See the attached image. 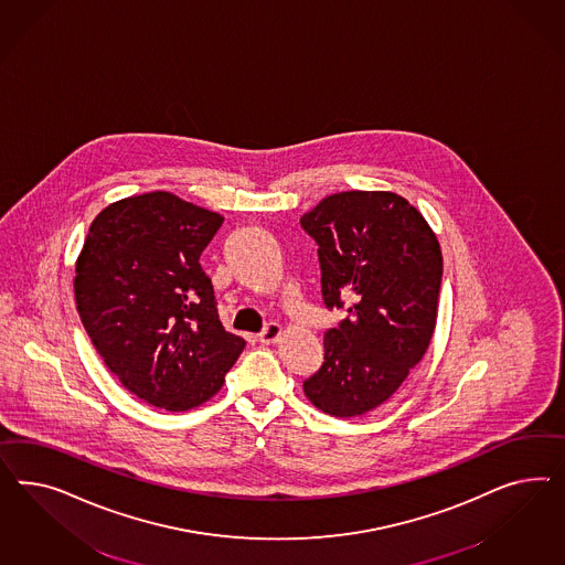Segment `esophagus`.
I'll use <instances>...</instances> for the list:
<instances>
[{
  "mask_svg": "<svg viewBox=\"0 0 565 565\" xmlns=\"http://www.w3.org/2000/svg\"><path fill=\"white\" fill-rule=\"evenodd\" d=\"M279 335H281V327L277 326V323H267V326L263 327V331L258 333L257 340L260 343H274L279 340Z\"/></svg>",
  "mask_w": 565,
  "mask_h": 565,
  "instance_id": "34e87169",
  "label": "esophagus"
}]
</instances>
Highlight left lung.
<instances>
[{"instance_id": "8db88e82", "label": "left lung", "mask_w": 565, "mask_h": 565, "mask_svg": "<svg viewBox=\"0 0 565 565\" xmlns=\"http://www.w3.org/2000/svg\"><path fill=\"white\" fill-rule=\"evenodd\" d=\"M317 242L327 310L348 315L327 329L326 356L302 383L319 411L352 418L394 395L427 352L444 275L425 217L394 192L350 190L300 217Z\"/></svg>"}]
</instances>
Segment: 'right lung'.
Wrapping results in <instances>:
<instances>
[{"label":"right lung","instance_id":"right-lung-1","mask_svg":"<svg viewBox=\"0 0 565 565\" xmlns=\"http://www.w3.org/2000/svg\"><path fill=\"white\" fill-rule=\"evenodd\" d=\"M220 213L147 192L105 206L76 260L81 321L121 385L157 408L201 406L246 342L220 321L201 255Z\"/></svg>","mask_w":565,"mask_h":565}]
</instances>
